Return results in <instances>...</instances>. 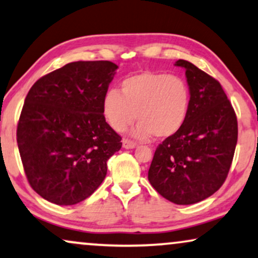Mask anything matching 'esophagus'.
<instances>
[{
	"instance_id": "esophagus-1",
	"label": "esophagus",
	"mask_w": 258,
	"mask_h": 258,
	"mask_svg": "<svg viewBox=\"0 0 258 258\" xmlns=\"http://www.w3.org/2000/svg\"><path fill=\"white\" fill-rule=\"evenodd\" d=\"M122 144H123V148H125V149H132V148L136 147V142L132 141V140H128V139H124L122 141Z\"/></svg>"
}]
</instances>
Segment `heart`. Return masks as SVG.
Returning a JSON list of instances; mask_svg holds the SVG:
<instances>
[{
    "label": "heart",
    "instance_id": "obj_1",
    "mask_svg": "<svg viewBox=\"0 0 258 258\" xmlns=\"http://www.w3.org/2000/svg\"><path fill=\"white\" fill-rule=\"evenodd\" d=\"M191 93L179 76L158 72L136 73L120 82L119 92L109 90L103 97L104 118L116 132H123L138 118L135 138L152 135L171 138L183 128L189 116Z\"/></svg>",
    "mask_w": 258,
    "mask_h": 258
}]
</instances>
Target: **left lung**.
Returning a JSON list of instances; mask_svg holds the SVG:
<instances>
[{"mask_svg":"<svg viewBox=\"0 0 258 258\" xmlns=\"http://www.w3.org/2000/svg\"><path fill=\"white\" fill-rule=\"evenodd\" d=\"M185 69L191 93L183 128L158 146L148 180L176 205H194L220 189L230 171L238 139L236 112L219 81L192 63L178 59Z\"/></svg>","mask_w":258,"mask_h":258,"instance_id":"8db88e82","label":"left lung"}]
</instances>
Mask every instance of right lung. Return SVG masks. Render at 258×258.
Returning a JSON list of instances; mask_svg holds the SVG:
<instances>
[{
	"label": "right lung",
	"instance_id": "1",
	"mask_svg": "<svg viewBox=\"0 0 258 258\" xmlns=\"http://www.w3.org/2000/svg\"><path fill=\"white\" fill-rule=\"evenodd\" d=\"M117 68L110 61L72 62L40 78L27 93L18 147L28 183L46 201L72 206L90 197L122 147L101 110Z\"/></svg>",
	"mask_w": 258,
	"mask_h": 258
}]
</instances>
